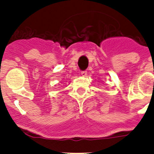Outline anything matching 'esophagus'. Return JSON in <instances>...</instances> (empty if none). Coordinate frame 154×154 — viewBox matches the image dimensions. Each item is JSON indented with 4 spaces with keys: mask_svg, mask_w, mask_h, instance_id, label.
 I'll return each mask as SVG.
<instances>
[{
    "mask_svg": "<svg viewBox=\"0 0 154 154\" xmlns=\"http://www.w3.org/2000/svg\"><path fill=\"white\" fill-rule=\"evenodd\" d=\"M81 75L82 76H85L87 75V71L86 70H84V71H82V72H81Z\"/></svg>",
    "mask_w": 154,
    "mask_h": 154,
    "instance_id": "esophagus-1",
    "label": "esophagus"
}]
</instances>
